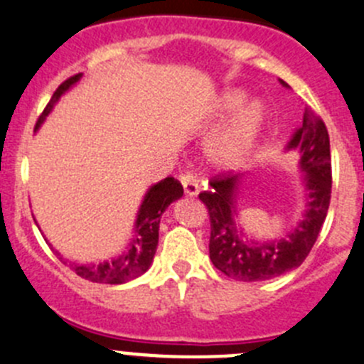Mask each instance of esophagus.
Segmentation results:
<instances>
[{
  "mask_svg": "<svg viewBox=\"0 0 364 364\" xmlns=\"http://www.w3.org/2000/svg\"><path fill=\"white\" fill-rule=\"evenodd\" d=\"M180 182L184 186V193L188 196H196L200 193V186H198V180L193 173H184V175L180 176Z\"/></svg>",
  "mask_w": 364,
  "mask_h": 364,
  "instance_id": "34e87169",
  "label": "esophagus"
}]
</instances>
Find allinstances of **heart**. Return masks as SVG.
Returning a JSON list of instances; mask_svg holds the SVG:
<instances>
[{"instance_id": "heart-1", "label": "heart", "mask_w": 364, "mask_h": 364, "mask_svg": "<svg viewBox=\"0 0 364 364\" xmlns=\"http://www.w3.org/2000/svg\"><path fill=\"white\" fill-rule=\"evenodd\" d=\"M248 102L243 89H225L214 98L207 123L236 112L205 144V159L213 168H236L250 155L266 119V109L259 102Z\"/></svg>"}]
</instances>
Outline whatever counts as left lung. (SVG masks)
I'll use <instances>...</instances> for the list:
<instances>
[{
  "instance_id": "8db88e82",
  "label": "left lung",
  "mask_w": 364,
  "mask_h": 364,
  "mask_svg": "<svg viewBox=\"0 0 364 364\" xmlns=\"http://www.w3.org/2000/svg\"><path fill=\"white\" fill-rule=\"evenodd\" d=\"M284 87H289L280 80ZM286 151L299 154V168L304 173L306 209L295 228L272 241L252 240L237 221V200L243 189L241 175L214 176L209 191L200 200L209 210V255L213 264L227 277L243 282L275 279L299 268L309 255L321 230L331 203V143L323 121L311 110L304 112L302 127L296 128Z\"/></svg>"
}]
</instances>
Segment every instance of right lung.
<instances>
[{
    "label": "right lung",
    "instance_id": "add662e5",
    "mask_svg": "<svg viewBox=\"0 0 364 364\" xmlns=\"http://www.w3.org/2000/svg\"><path fill=\"white\" fill-rule=\"evenodd\" d=\"M80 75H75L71 78L60 84V87L53 92L50 103L46 105L44 112L41 114L39 121L36 124V130H39L41 124L46 121L51 110L58 103V100L80 82ZM184 195V189L178 180L173 176L161 180L157 184L150 186L148 191L144 193L143 200H141L139 210H137L136 221H134L132 228V240L128 241L127 248L121 252L116 257H110L107 261L100 262H89V264H80V262H71V268L76 275H80L82 279L91 280V282L100 284H124L128 280L137 279L143 275L154 262V255L157 252L159 243V223H161V216L164 210L171 205L175 200ZM58 254V252H57ZM60 255V254H58ZM62 259V255H60Z\"/></svg>",
    "mask_w": 364,
    "mask_h": 364
}]
</instances>
